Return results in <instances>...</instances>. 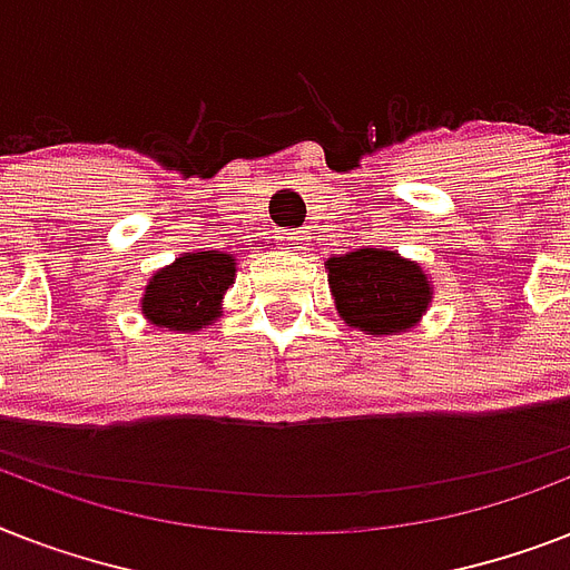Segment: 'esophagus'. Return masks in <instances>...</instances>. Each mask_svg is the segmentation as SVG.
I'll return each instance as SVG.
<instances>
[{
  "mask_svg": "<svg viewBox=\"0 0 570 570\" xmlns=\"http://www.w3.org/2000/svg\"><path fill=\"white\" fill-rule=\"evenodd\" d=\"M277 242H281V245H289V248H302L304 242H307V236H304L302 230H298V233H281V236H277Z\"/></svg>",
  "mask_w": 570,
  "mask_h": 570,
  "instance_id": "1",
  "label": "esophagus"
}]
</instances>
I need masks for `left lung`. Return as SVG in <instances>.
<instances>
[{
	"instance_id": "8db88e82",
	"label": "left lung",
	"mask_w": 570,
	"mask_h": 570,
	"mask_svg": "<svg viewBox=\"0 0 570 570\" xmlns=\"http://www.w3.org/2000/svg\"><path fill=\"white\" fill-rule=\"evenodd\" d=\"M328 284L346 325L366 334H399L414 328L432 302V281L420 263L396 250L357 248L331 257Z\"/></svg>"
}]
</instances>
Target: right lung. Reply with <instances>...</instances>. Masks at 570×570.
<instances>
[{
    "label": "right lung",
    "mask_w": 570,
    "mask_h": 570,
    "mask_svg": "<svg viewBox=\"0 0 570 570\" xmlns=\"http://www.w3.org/2000/svg\"><path fill=\"white\" fill-rule=\"evenodd\" d=\"M236 281V259L224 250H191L159 268L145 286L141 313L156 328L200 331L222 316V298Z\"/></svg>",
    "instance_id": "right-lung-1"
}]
</instances>
